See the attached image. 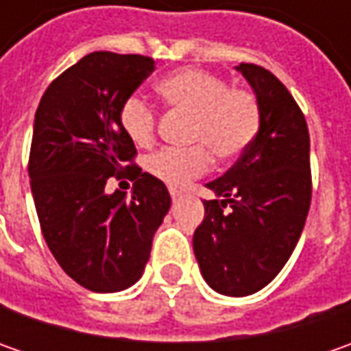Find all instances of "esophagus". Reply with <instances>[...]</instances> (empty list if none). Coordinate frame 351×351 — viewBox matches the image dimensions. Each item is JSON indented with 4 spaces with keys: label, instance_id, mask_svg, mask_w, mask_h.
Here are the masks:
<instances>
[{
    "label": "esophagus",
    "instance_id": "34e87169",
    "mask_svg": "<svg viewBox=\"0 0 351 351\" xmlns=\"http://www.w3.org/2000/svg\"><path fill=\"white\" fill-rule=\"evenodd\" d=\"M169 195H171V199H173V201H178V199H180L183 193L182 191H178V189H169Z\"/></svg>",
    "mask_w": 351,
    "mask_h": 351
}]
</instances>
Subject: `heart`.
Instances as JSON below:
<instances>
[{
	"instance_id": "heart-1",
	"label": "heart",
	"mask_w": 351,
	"mask_h": 351,
	"mask_svg": "<svg viewBox=\"0 0 351 351\" xmlns=\"http://www.w3.org/2000/svg\"><path fill=\"white\" fill-rule=\"evenodd\" d=\"M156 93L169 111L193 117L191 148H162L146 160V169L169 187H182L203 176L210 152L219 162H234L256 141L262 128V107L254 91L230 88L221 75L182 68L156 84ZM119 125L136 146H150L158 115L138 95L127 97L119 109Z\"/></svg>"
}]
</instances>
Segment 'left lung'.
<instances>
[{
    "label": "left lung",
    "instance_id": "8db88e82",
    "mask_svg": "<svg viewBox=\"0 0 351 351\" xmlns=\"http://www.w3.org/2000/svg\"><path fill=\"white\" fill-rule=\"evenodd\" d=\"M260 107L262 128L219 180L217 199L203 201L193 234L201 274L223 295L244 297L265 287L297 246L313 197L311 138L303 111L269 70L240 64Z\"/></svg>",
    "mask_w": 351,
    "mask_h": 351
}]
</instances>
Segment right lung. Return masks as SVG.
I'll list each match as a JSON object with an SVG mask.
<instances>
[{"instance_id":"obj_1","label":"right lung","mask_w":351,"mask_h":351,"mask_svg":"<svg viewBox=\"0 0 351 351\" xmlns=\"http://www.w3.org/2000/svg\"><path fill=\"white\" fill-rule=\"evenodd\" d=\"M154 64L91 52L48 86L34 113L29 178L40 230L62 269L95 293L141 279L171 205L164 182L134 164L136 148L119 125L121 105ZM111 177L135 182L130 197L106 191Z\"/></svg>"}]
</instances>
